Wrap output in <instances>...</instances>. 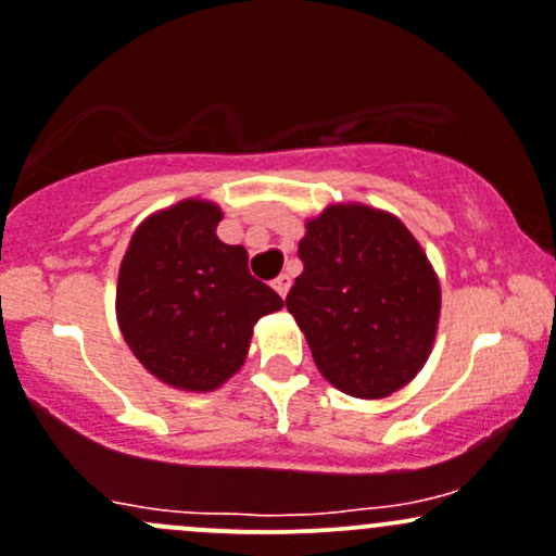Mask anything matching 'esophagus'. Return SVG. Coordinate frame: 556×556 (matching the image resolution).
<instances>
[{"mask_svg": "<svg viewBox=\"0 0 556 556\" xmlns=\"http://www.w3.org/2000/svg\"><path fill=\"white\" fill-rule=\"evenodd\" d=\"M290 285H293V279H290V274H279L277 279H274V290H277L279 295H288V290H290Z\"/></svg>", "mask_w": 556, "mask_h": 556, "instance_id": "34e87169", "label": "esophagus"}]
</instances>
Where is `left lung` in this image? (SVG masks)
<instances>
[{
    "mask_svg": "<svg viewBox=\"0 0 556 556\" xmlns=\"http://www.w3.org/2000/svg\"><path fill=\"white\" fill-rule=\"evenodd\" d=\"M298 255L303 271L285 303L317 370L356 400L410 383L434 349L442 290L407 226L370 204H327L306 218Z\"/></svg>",
    "mask_w": 556,
    "mask_h": 556,
    "instance_id": "8db88e82",
    "label": "left lung"
}]
</instances>
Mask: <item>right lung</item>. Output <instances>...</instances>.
I'll return each instance as SVG.
<instances>
[{
	"label": "right lung",
	"instance_id": "right-lung-1",
	"mask_svg": "<svg viewBox=\"0 0 556 556\" xmlns=\"http://www.w3.org/2000/svg\"><path fill=\"white\" fill-rule=\"evenodd\" d=\"M224 210L189 197L132 231L116 279V323L136 359L178 391H215L250 352L253 327L285 301L250 277L248 250L220 242Z\"/></svg>",
	"mask_w": 556,
	"mask_h": 556
}]
</instances>
